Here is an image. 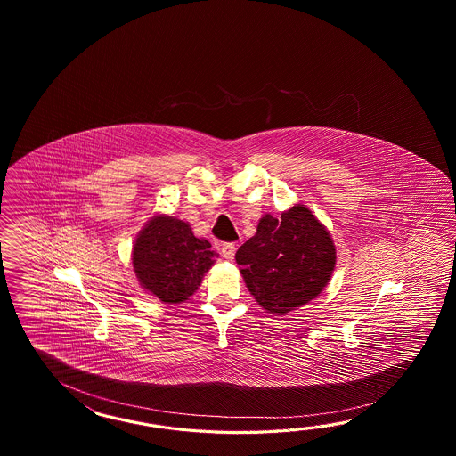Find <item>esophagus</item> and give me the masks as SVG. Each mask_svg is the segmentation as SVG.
<instances>
[{"label": "esophagus", "mask_w": 456, "mask_h": 456, "mask_svg": "<svg viewBox=\"0 0 456 456\" xmlns=\"http://www.w3.org/2000/svg\"><path fill=\"white\" fill-rule=\"evenodd\" d=\"M234 252H236L234 242H224V246H222V256H224V259L232 261Z\"/></svg>", "instance_id": "1"}]
</instances>
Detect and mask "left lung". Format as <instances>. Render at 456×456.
Listing matches in <instances>:
<instances>
[{
    "instance_id": "1",
    "label": "left lung",
    "mask_w": 456,
    "mask_h": 456,
    "mask_svg": "<svg viewBox=\"0 0 456 456\" xmlns=\"http://www.w3.org/2000/svg\"><path fill=\"white\" fill-rule=\"evenodd\" d=\"M236 262L262 308L285 314L324 290L336 265V246L310 208L297 204L279 218L264 215L256 234L236 252Z\"/></svg>"
}]
</instances>
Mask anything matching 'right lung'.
<instances>
[{"label":"right lung","instance_id":"obj_1","mask_svg":"<svg viewBox=\"0 0 456 456\" xmlns=\"http://www.w3.org/2000/svg\"><path fill=\"white\" fill-rule=\"evenodd\" d=\"M216 252L183 220L156 215L136 236L132 264L140 285L163 303H181L200 287Z\"/></svg>","mask_w":456,"mask_h":456}]
</instances>
